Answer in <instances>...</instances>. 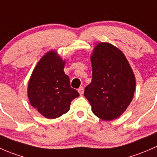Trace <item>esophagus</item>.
Returning a JSON list of instances; mask_svg holds the SVG:
<instances>
[{"label":"esophagus","mask_w":157,"mask_h":157,"mask_svg":"<svg viewBox=\"0 0 157 157\" xmlns=\"http://www.w3.org/2000/svg\"><path fill=\"white\" fill-rule=\"evenodd\" d=\"M78 93L80 94L81 95H82V94L84 93V88H83V87H82V86H81L80 88H79L78 89Z\"/></svg>","instance_id":"obj_1"}]
</instances>
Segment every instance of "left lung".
I'll use <instances>...</instances> for the list:
<instances>
[{
    "instance_id": "1",
    "label": "left lung",
    "mask_w": 157,
    "mask_h": 157,
    "mask_svg": "<svg viewBox=\"0 0 157 157\" xmlns=\"http://www.w3.org/2000/svg\"><path fill=\"white\" fill-rule=\"evenodd\" d=\"M90 60L92 81L84 94L94 114L103 120H112L119 117L132 101L135 75L125 55L111 44L97 45Z\"/></svg>"
}]
</instances>
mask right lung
Here are the masks:
<instances>
[{"label": "right lung", "mask_w": 157, "mask_h": 157, "mask_svg": "<svg viewBox=\"0 0 157 157\" xmlns=\"http://www.w3.org/2000/svg\"><path fill=\"white\" fill-rule=\"evenodd\" d=\"M65 62L54 51L40 59L28 85L31 104L48 119H55L69 110L71 101L79 96L70 86L64 72Z\"/></svg>", "instance_id": "right-lung-1"}]
</instances>
